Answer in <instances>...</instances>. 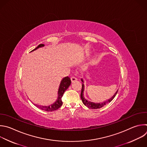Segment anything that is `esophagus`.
<instances>
[{
	"mask_svg": "<svg viewBox=\"0 0 147 147\" xmlns=\"http://www.w3.org/2000/svg\"><path fill=\"white\" fill-rule=\"evenodd\" d=\"M71 82H74V81H77V78H76L75 77H71Z\"/></svg>",
	"mask_w": 147,
	"mask_h": 147,
	"instance_id": "obj_1",
	"label": "esophagus"
}]
</instances>
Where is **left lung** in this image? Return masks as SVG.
Here are the masks:
<instances>
[{
	"label": "left lung",
	"instance_id": "8db88e82",
	"mask_svg": "<svg viewBox=\"0 0 147 147\" xmlns=\"http://www.w3.org/2000/svg\"><path fill=\"white\" fill-rule=\"evenodd\" d=\"M81 81L82 82V89H81V99L82 100V103H84V105L85 106H86L87 107H88L89 109H100L102 107H103V106H105V105H106L107 104L110 103L115 97V96H116L118 90H117V92L115 93V94L113 95V96H112L111 98H110L109 99H108L107 101L102 102V103H94V102H92L90 101H88V100H86L84 96V80L82 78H81Z\"/></svg>",
	"mask_w": 147,
	"mask_h": 147
}]
</instances>
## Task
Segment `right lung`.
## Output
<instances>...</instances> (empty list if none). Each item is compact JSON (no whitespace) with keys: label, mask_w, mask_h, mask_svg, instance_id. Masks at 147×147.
<instances>
[{"label":"right lung","mask_w":147,"mask_h":147,"mask_svg":"<svg viewBox=\"0 0 147 147\" xmlns=\"http://www.w3.org/2000/svg\"><path fill=\"white\" fill-rule=\"evenodd\" d=\"M44 46V44H39L36 48H34L33 50L32 51H33L34 50H36L37 49L40 47H42ZM71 84V80L70 78L67 76L64 77L62 81H61L59 87L58 89V98L57 100L55 103H54L53 105L49 106H40L38 105L34 104V105L37 107V108L45 111H53L55 110H58L59 108H60L62 105V97L63 95V93H65V90L69 88V86Z\"/></svg>","instance_id":"right-lung-1"}]
</instances>
